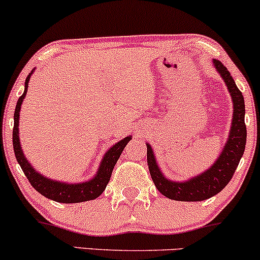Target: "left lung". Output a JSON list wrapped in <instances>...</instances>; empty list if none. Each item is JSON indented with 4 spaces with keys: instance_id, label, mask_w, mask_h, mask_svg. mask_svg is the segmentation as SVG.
<instances>
[{
    "instance_id": "8db88e82",
    "label": "left lung",
    "mask_w": 260,
    "mask_h": 260,
    "mask_svg": "<svg viewBox=\"0 0 260 260\" xmlns=\"http://www.w3.org/2000/svg\"><path fill=\"white\" fill-rule=\"evenodd\" d=\"M214 66L225 80L228 89L234 101V120L230 131L228 143L222 153L217 157L216 162L210 169L199 176L186 182H172L162 176L157 168L156 160L151 147L147 144V160L151 178L155 187L162 196L172 201L201 202L211 198L228 186L231 181L241 157L244 153L247 140V128L244 123V99L240 89L236 85L228 68L219 59H214Z\"/></svg>"
}]
</instances>
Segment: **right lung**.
<instances>
[{
  "label": "right lung",
  "mask_w": 260,
  "mask_h": 260,
  "mask_svg": "<svg viewBox=\"0 0 260 260\" xmlns=\"http://www.w3.org/2000/svg\"><path fill=\"white\" fill-rule=\"evenodd\" d=\"M31 73H29V76L26 77L24 92H23L22 96L18 99L16 110H14L13 149H14V154H16V159L18 161V164L20 165V168H22L23 172H24V175L26 176V178H28V181L30 182L31 186L34 187L40 194L46 197V198L52 199V201L58 202V203H66V204H68V203L88 202V201H92V199L98 198V197L105 190L107 183H109L110 181V177H111L112 170L115 168L118 157L121 156L124 147H126L127 143L131 140V137H126L124 139H122L118 143H116L112 148H110V150L107 151L105 156H104L103 161H101L98 174L95 175V177L92 178V180L88 182H83V183H78V184H73V183L70 184V183H64V182L49 180V178L44 177V176L38 174V172L31 168V165L28 162V160L24 157L22 148H20L19 133H18L20 106H22V103L23 100H24L26 90H28V83H29V79H30Z\"/></svg>",
  "instance_id": "add662e5"
}]
</instances>
